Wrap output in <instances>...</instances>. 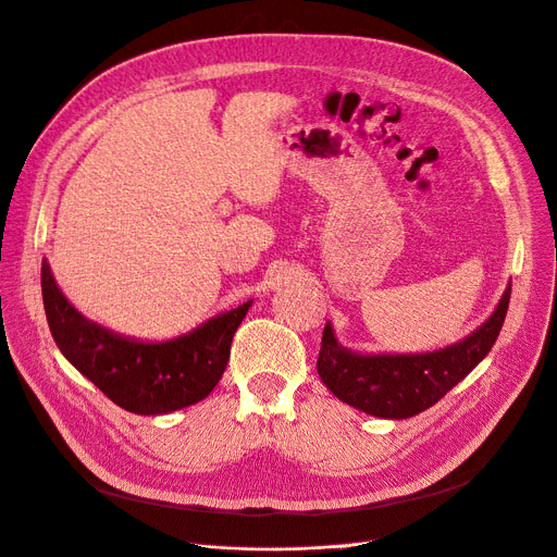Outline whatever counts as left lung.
<instances>
[{
	"label": "left lung",
	"mask_w": 557,
	"mask_h": 557,
	"mask_svg": "<svg viewBox=\"0 0 557 557\" xmlns=\"http://www.w3.org/2000/svg\"><path fill=\"white\" fill-rule=\"evenodd\" d=\"M509 299L511 284L478 331L458 344L420 356H360L344 348L326 322L318 373L326 388L352 409L386 420L413 418L433 407L488 356L507 318Z\"/></svg>",
	"instance_id": "1"
}]
</instances>
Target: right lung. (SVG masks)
I'll return each instance as SVG.
<instances>
[{"label": "right lung", "mask_w": 557, "mask_h": 557, "mask_svg": "<svg viewBox=\"0 0 557 557\" xmlns=\"http://www.w3.org/2000/svg\"><path fill=\"white\" fill-rule=\"evenodd\" d=\"M41 295L64 358L117 407L137 416H164L205 399L224 375L233 335L252 305L248 299L169 342H137L77 313L46 260Z\"/></svg>", "instance_id": "add662e5"}]
</instances>
